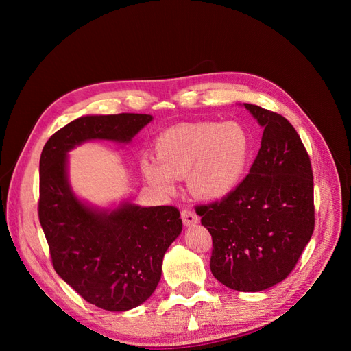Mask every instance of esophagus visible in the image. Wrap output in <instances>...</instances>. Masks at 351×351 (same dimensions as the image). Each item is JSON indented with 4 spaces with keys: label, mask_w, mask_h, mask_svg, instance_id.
Wrapping results in <instances>:
<instances>
[{
    "label": "esophagus",
    "mask_w": 351,
    "mask_h": 351,
    "mask_svg": "<svg viewBox=\"0 0 351 351\" xmlns=\"http://www.w3.org/2000/svg\"><path fill=\"white\" fill-rule=\"evenodd\" d=\"M182 219H183V224L186 227H192V226H196L199 222V218L197 215L195 214V212L192 209H183L182 210Z\"/></svg>",
    "instance_id": "esophagus-1"
}]
</instances>
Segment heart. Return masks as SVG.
I'll use <instances>...</instances> for the list:
<instances>
[{
    "label": "heart",
    "mask_w": 351,
    "mask_h": 351,
    "mask_svg": "<svg viewBox=\"0 0 351 351\" xmlns=\"http://www.w3.org/2000/svg\"><path fill=\"white\" fill-rule=\"evenodd\" d=\"M155 155L141 161L143 177L161 193L171 195L176 178L187 177L193 196L218 200L234 192L252 156L249 133L239 123H184L158 136Z\"/></svg>",
    "instance_id": "b5f03b06"
}]
</instances>
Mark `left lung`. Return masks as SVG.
<instances>
[{"instance_id": "1", "label": "left lung", "mask_w": 351, "mask_h": 351, "mask_svg": "<svg viewBox=\"0 0 351 351\" xmlns=\"http://www.w3.org/2000/svg\"><path fill=\"white\" fill-rule=\"evenodd\" d=\"M244 107L263 127L258 156L234 192L196 206V214L212 236V275L228 289L253 293L289 277L309 243L313 173L289 120L258 105Z\"/></svg>"}]
</instances>
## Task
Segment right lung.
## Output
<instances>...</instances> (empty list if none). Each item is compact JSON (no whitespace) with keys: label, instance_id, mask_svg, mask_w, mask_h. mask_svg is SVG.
<instances>
[{"label":"right lung","instance_id":"right-lung-1","mask_svg":"<svg viewBox=\"0 0 351 351\" xmlns=\"http://www.w3.org/2000/svg\"><path fill=\"white\" fill-rule=\"evenodd\" d=\"M151 121L147 114L80 117L52 134L40 154L38 214L54 269L84 300L110 312L149 299L183 222L174 206L84 204L70 187L67 152L88 141L129 143Z\"/></svg>","mask_w":351,"mask_h":351}]
</instances>
